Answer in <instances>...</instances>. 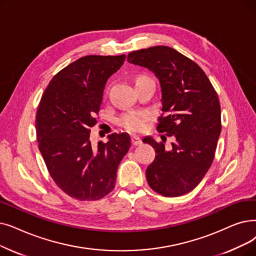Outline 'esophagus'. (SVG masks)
I'll return each mask as SVG.
<instances>
[{"mask_svg":"<svg viewBox=\"0 0 256 256\" xmlns=\"http://www.w3.org/2000/svg\"><path fill=\"white\" fill-rule=\"evenodd\" d=\"M130 141H132V146H139V144L142 143V140H141L140 137H138V136H132Z\"/></svg>","mask_w":256,"mask_h":256,"instance_id":"34e87169","label":"esophagus"}]
</instances>
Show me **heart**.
Returning <instances> with one entry per match:
<instances>
[{
	"label": "heart",
	"instance_id": "heart-1",
	"mask_svg": "<svg viewBox=\"0 0 256 256\" xmlns=\"http://www.w3.org/2000/svg\"><path fill=\"white\" fill-rule=\"evenodd\" d=\"M152 80L148 76L140 75L136 78V84L141 82ZM150 114L146 110H130L124 114H122L118 119L117 124L121 128H124L128 132H138L143 130L146 126V122L148 120Z\"/></svg>",
	"mask_w": 256,
	"mask_h": 256
}]
</instances>
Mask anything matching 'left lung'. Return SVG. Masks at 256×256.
<instances>
[{"instance_id": "1", "label": "left lung", "mask_w": 256, "mask_h": 256, "mask_svg": "<svg viewBox=\"0 0 256 256\" xmlns=\"http://www.w3.org/2000/svg\"><path fill=\"white\" fill-rule=\"evenodd\" d=\"M128 62L157 76L165 113L159 117L157 130L174 137L170 150L164 140L143 139L156 150V158L146 168L148 183L164 196L190 192L212 164L220 134V106L214 88L194 60L168 46L130 52Z\"/></svg>"}]
</instances>
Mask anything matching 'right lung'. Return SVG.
<instances>
[{
    "instance_id": "obj_1",
    "label": "right lung",
    "mask_w": 256,
    "mask_h": 256,
    "mask_svg": "<svg viewBox=\"0 0 256 256\" xmlns=\"http://www.w3.org/2000/svg\"><path fill=\"white\" fill-rule=\"evenodd\" d=\"M126 55H88L66 66L47 86L36 128L38 148L53 181L78 201H96L113 190L118 165L130 148L126 132L90 141L106 80Z\"/></svg>"
}]
</instances>
